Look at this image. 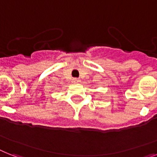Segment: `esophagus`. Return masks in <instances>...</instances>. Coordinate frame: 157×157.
<instances>
[{"label": "esophagus", "instance_id": "esophagus-1", "mask_svg": "<svg viewBox=\"0 0 157 157\" xmlns=\"http://www.w3.org/2000/svg\"><path fill=\"white\" fill-rule=\"evenodd\" d=\"M72 81H73L74 83H80L81 82V80H80L79 78H73Z\"/></svg>", "mask_w": 157, "mask_h": 157}]
</instances>
